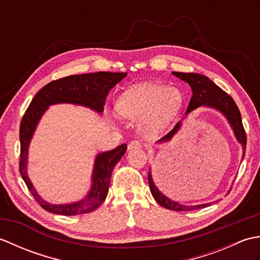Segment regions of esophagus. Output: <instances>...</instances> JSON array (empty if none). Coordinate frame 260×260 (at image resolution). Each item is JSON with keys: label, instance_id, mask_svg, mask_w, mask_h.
I'll list each match as a JSON object with an SVG mask.
<instances>
[{"label": "esophagus", "instance_id": "1", "mask_svg": "<svg viewBox=\"0 0 260 260\" xmlns=\"http://www.w3.org/2000/svg\"><path fill=\"white\" fill-rule=\"evenodd\" d=\"M142 144L139 141H132L128 144V150H134V148H141Z\"/></svg>", "mask_w": 260, "mask_h": 260}]
</instances>
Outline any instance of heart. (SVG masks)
Wrapping results in <instances>:
<instances>
[{
    "label": "heart",
    "instance_id": "1",
    "mask_svg": "<svg viewBox=\"0 0 260 260\" xmlns=\"http://www.w3.org/2000/svg\"><path fill=\"white\" fill-rule=\"evenodd\" d=\"M183 102V93L178 88L145 82L121 93L116 102V109L125 118L141 119L140 127L144 134L155 135L167 128L179 114Z\"/></svg>",
    "mask_w": 260,
    "mask_h": 260
}]
</instances>
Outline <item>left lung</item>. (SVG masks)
<instances>
[{
	"label": "left lung",
	"instance_id": "1",
	"mask_svg": "<svg viewBox=\"0 0 260 260\" xmlns=\"http://www.w3.org/2000/svg\"><path fill=\"white\" fill-rule=\"evenodd\" d=\"M172 74L175 77L180 78L181 80L187 82L192 89V97L189 103V107L186 109L185 117H187V115L199 107H209V108L215 109L220 114H222L224 116V118L227 119V121L229 123L231 129H233L236 140L238 141V143L242 147V157H241V161H242L246 152L247 137H246V132L244 129V126H242L240 112L238 107H237L234 99L206 76L200 75V74H193V73H187V74L172 73ZM182 120H180L179 123L175 125L174 128L171 131L168 135H165L161 140H158L156 142V144L168 143L172 140L174 135L180 131L182 126ZM148 183H150L152 196L154 197V199H155L156 202L159 204V206H162L169 210H174V211H192V210L202 209V208L211 206V202L197 204V206H185V204H181L174 200H171L170 198L163 194V193L158 190V187L155 185V183H154L151 169L148 171Z\"/></svg>",
	"mask_w": 260,
	"mask_h": 260
}]
</instances>
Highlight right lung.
Masks as SVG:
<instances>
[{"label":"right lung","mask_w":260,"mask_h":260,"mask_svg":"<svg viewBox=\"0 0 260 260\" xmlns=\"http://www.w3.org/2000/svg\"><path fill=\"white\" fill-rule=\"evenodd\" d=\"M126 76L127 73H105V71L68 76L49 82L33 97L20 125V173L33 198L48 212L62 215H77L96 210L107 197L112 172L115 165L120 161L121 156H124L127 145L121 144L112 151L97 154L93 162L90 189L84 198L70 203H50L39 194L27 175L29 147L39 121L49 107L57 104L78 105L102 114L109 90Z\"/></svg>","instance_id":"right-lung-1"}]
</instances>
